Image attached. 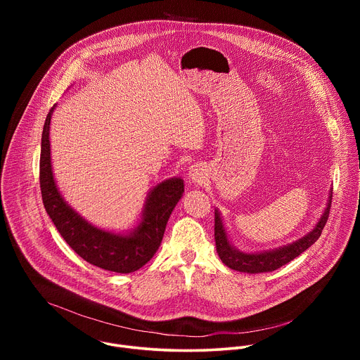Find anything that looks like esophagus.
Returning a JSON list of instances; mask_svg holds the SVG:
<instances>
[{"instance_id": "esophagus-1", "label": "esophagus", "mask_w": 360, "mask_h": 360, "mask_svg": "<svg viewBox=\"0 0 360 360\" xmlns=\"http://www.w3.org/2000/svg\"><path fill=\"white\" fill-rule=\"evenodd\" d=\"M189 178L192 179V182L195 184H202L205 179H207V171L203 169L202 165L199 164H195L189 168Z\"/></svg>"}]
</instances>
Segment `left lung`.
<instances>
[{"label":"left lung","instance_id":"left-lung-1","mask_svg":"<svg viewBox=\"0 0 360 360\" xmlns=\"http://www.w3.org/2000/svg\"><path fill=\"white\" fill-rule=\"evenodd\" d=\"M330 205H332V193L329 196L326 210L322 218L319 219V222L316 224L312 232H309L306 236L300 238L299 240L288 246L269 250V252H262V253H243L236 250L228 240L219 212L215 211V243H217V252L219 255V258L228 268L239 272L262 274V272L276 271L281 266L293 261L296 256H299L302 252H304L307 248L312 246L319 239L329 218Z\"/></svg>","mask_w":360,"mask_h":360}]
</instances>
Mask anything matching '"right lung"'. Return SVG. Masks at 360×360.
Listing matches in <instances>:
<instances>
[{
	"instance_id": "add662e5",
	"label": "right lung",
	"mask_w": 360,
	"mask_h": 360,
	"mask_svg": "<svg viewBox=\"0 0 360 360\" xmlns=\"http://www.w3.org/2000/svg\"><path fill=\"white\" fill-rule=\"evenodd\" d=\"M51 108L42 131L39 157V186L46 214L65 242L91 265L118 274H131L142 268L158 250L167 222L182 196L184 181L168 179L153 188L146 200L143 218L131 235H117L98 229L82 219L60 195L51 168L49 124Z\"/></svg>"
}]
</instances>
